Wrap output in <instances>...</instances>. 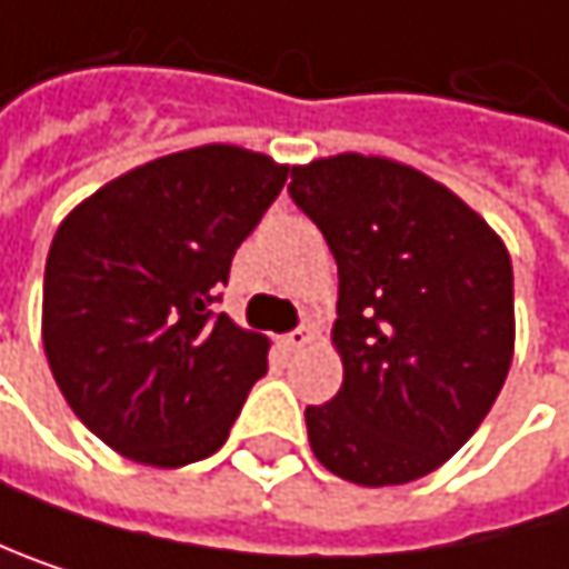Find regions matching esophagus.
Returning <instances> with one entry per match:
<instances>
[{"instance_id":"34e87169","label":"esophagus","mask_w":569,"mask_h":569,"mask_svg":"<svg viewBox=\"0 0 569 569\" xmlns=\"http://www.w3.org/2000/svg\"><path fill=\"white\" fill-rule=\"evenodd\" d=\"M315 341V328L311 325H301V328H295L291 335H284V348L288 351H301V348H308Z\"/></svg>"}]
</instances>
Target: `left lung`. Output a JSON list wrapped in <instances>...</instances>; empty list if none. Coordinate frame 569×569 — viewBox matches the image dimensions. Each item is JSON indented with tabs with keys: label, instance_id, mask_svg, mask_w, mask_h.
Returning <instances> with one entry per match:
<instances>
[{
	"label": "left lung",
	"instance_id": "1",
	"mask_svg": "<svg viewBox=\"0 0 569 569\" xmlns=\"http://www.w3.org/2000/svg\"><path fill=\"white\" fill-rule=\"evenodd\" d=\"M295 204L338 261L345 385L305 411L315 457L361 487L453 457L513 358V268L493 228L425 171L335 154L291 168Z\"/></svg>",
	"mask_w": 569,
	"mask_h": 569
}]
</instances>
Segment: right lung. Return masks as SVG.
<instances>
[{"mask_svg": "<svg viewBox=\"0 0 569 569\" xmlns=\"http://www.w3.org/2000/svg\"><path fill=\"white\" fill-rule=\"evenodd\" d=\"M284 181L288 164L268 154L201 144L126 171L59 224L46 358L76 418L129 460L214 453L268 375V338L211 308Z\"/></svg>", "mask_w": 569, "mask_h": 569, "instance_id": "obj_1", "label": "right lung"}]
</instances>
